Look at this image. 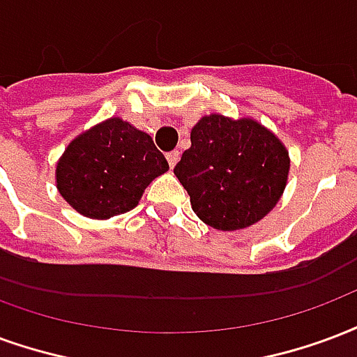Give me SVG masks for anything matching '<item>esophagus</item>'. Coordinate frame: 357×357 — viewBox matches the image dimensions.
Segmentation results:
<instances>
[{
  "mask_svg": "<svg viewBox=\"0 0 357 357\" xmlns=\"http://www.w3.org/2000/svg\"><path fill=\"white\" fill-rule=\"evenodd\" d=\"M166 158H168V165H170V168H174V166L178 165L179 160V151H172L166 155Z\"/></svg>",
  "mask_w": 357,
  "mask_h": 357,
  "instance_id": "obj_1",
  "label": "esophagus"
}]
</instances>
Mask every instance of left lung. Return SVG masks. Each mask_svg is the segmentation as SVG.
Masks as SVG:
<instances>
[{"mask_svg": "<svg viewBox=\"0 0 357 357\" xmlns=\"http://www.w3.org/2000/svg\"><path fill=\"white\" fill-rule=\"evenodd\" d=\"M192 212L218 231H240L278 204L289 176V151L252 117L210 113L191 130V147L174 168Z\"/></svg>", "mask_w": 357, "mask_h": 357, "instance_id": "1", "label": "left lung"}]
</instances>
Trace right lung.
Instances as JSON below:
<instances>
[{
    "mask_svg": "<svg viewBox=\"0 0 357 357\" xmlns=\"http://www.w3.org/2000/svg\"><path fill=\"white\" fill-rule=\"evenodd\" d=\"M168 172L153 138L121 117L71 139L58 158L56 189L84 218L109 219L138 206L145 187Z\"/></svg>",
    "mask_w": 357,
    "mask_h": 357,
    "instance_id": "right-lung-1",
    "label": "right lung"
}]
</instances>
